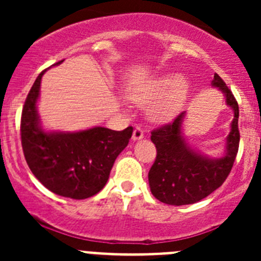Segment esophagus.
<instances>
[{"label": "esophagus", "instance_id": "34e87169", "mask_svg": "<svg viewBox=\"0 0 261 261\" xmlns=\"http://www.w3.org/2000/svg\"><path fill=\"white\" fill-rule=\"evenodd\" d=\"M143 138H144V131H143V128L136 127L135 130H134V134H133L134 141L141 140V139H143Z\"/></svg>", "mask_w": 261, "mask_h": 261}]
</instances>
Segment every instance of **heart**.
<instances>
[{"instance_id":"b5f03b06","label":"heart","mask_w":261,"mask_h":261,"mask_svg":"<svg viewBox=\"0 0 261 261\" xmlns=\"http://www.w3.org/2000/svg\"><path fill=\"white\" fill-rule=\"evenodd\" d=\"M188 86L179 75L168 74L152 78L133 94L139 106H149L147 114L152 121L173 120L183 107Z\"/></svg>"}]
</instances>
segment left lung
Returning a JSON list of instances; mask_svg holds the SVG:
<instances>
[{
  "mask_svg": "<svg viewBox=\"0 0 261 261\" xmlns=\"http://www.w3.org/2000/svg\"><path fill=\"white\" fill-rule=\"evenodd\" d=\"M212 86L225 94L226 103L233 110L225 155L211 159L189 147L181 131L186 112L178 115L173 122L152 130L150 139L156 147V159L147 177L152 196L163 203L172 206L196 203L222 186L232 169L240 143L239 105L218 74L213 77Z\"/></svg>",
  "mask_w": 261,
  "mask_h": 261,
  "instance_id": "obj_1",
  "label": "left lung"
}]
</instances>
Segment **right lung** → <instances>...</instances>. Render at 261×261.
Returning <instances> with one entry per match:
<instances>
[{"mask_svg":"<svg viewBox=\"0 0 261 261\" xmlns=\"http://www.w3.org/2000/svg\"><path fill=\"white\" fill-rule=\"evenodd\" d=\"M45 70L34 82L21 115L26 163L36 179L53 193L73 199L89 198L106 186L116 158L131 139L133 127L122 131L101 126L78 133L44 131L36 102Z\"/></svg>","mask_w":261,"mask_h":261,"instance_id":"right-lung-1","label":"right lung"}]
</instances>
